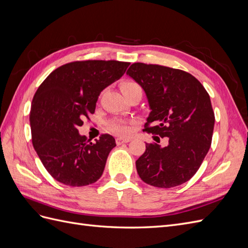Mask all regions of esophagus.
Returning a JSON list of instances; mask_svg holds the SVG:
<instances>
[{
    "label": "esophagus",
    "instance_id": "esophagus-1",
    "mask_svg": "<svg viewBox=\"0 0 248 248\" xmlns=\"http://www.w3.org/2000/svg\"><path fill=\"white\" fill-rule=\"evenodd\" d=\"M131 140V139H122V138H118L117 140H116V142H117V145H122V144H125V142H128V141H130Z\"/></svg>",
    "mask_w": 248,
    "mask_h": 248
}]
</instances>
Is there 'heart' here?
<instances>
[{"mask_svg":"<svg viewBox=\"0 0 248 248\" xmlns=\"http://www.w3.org/2000/svg\"><path fill=\"white\" fill-rule=\"evenodd\" d=\"M120 88H121V91L122 93H126L130 91L132 89H137L140 88V86L137 84L136 81H132V80H124L121 82V85H120ZM109 128L115 131L118 134H121V136H128L130 133V125L125 122V121H114L109 124Z\"/></svg>","mask_w":248,"mask_h":248,"instance_id":"b5f03b06","label":"heart"}]
</instances>
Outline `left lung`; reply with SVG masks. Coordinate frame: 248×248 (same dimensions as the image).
<instances>
[{
  "label": "left lung",
  "instance_id": "1",
  "mask_svg": "<svg viewBox=\"0 0 248 248\" xmlns=\"http://www.w3.org/2000/svg\"><path fill=\"white\" fill-rule=\"evenodd\" d=\"M127 74L144 90L151 109L145 130L169 139L166 147L146 144L136 162L140 178L159 188L187 182L211 146L215 117L209 94L196 78L180 69L133 63Z\"/></svg>",
  "mask_w": 248,
  "mask_h": 248
}]
</instances>
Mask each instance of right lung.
I'll return each instance as SVG.
<instances>
[{"label": "right lung", "instance_id": "add662e5", "mask_svg": "<svg viewBox=\"0 0 248 248\" xmlns=\"http://www.w3.org/2000/svg\"><path fill=\"white\" fill-rule=\"evenodd\" d=\"M130 63L88 60L52 71L37 90L30 111L36 153L57 181L73 187L95 183L116 140L102 134L87 140L78 128L94 114L98 96L125 73Z\"/></svg>", "mask_w": 248, "mask_h": 248}]
</instances>
